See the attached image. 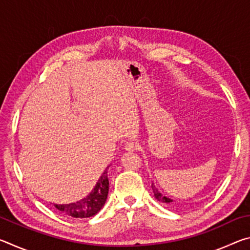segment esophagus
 Masks as SVG:
<instances>
[{
  "label": "esophagus",
  "instance_id": "esophagus-1",
  "mask_svg": "<svg viewBox=\"0 0 250 250\" xmlns=\"http://www.w3.org/2000/svg\"><path fill=\"white\" fill-rule=\"evenodd\" d=\"M125 151L132 152L137 149V145H135V142H133V141H128V142H125Z\"/></svg>",
  "mask_w": 250,
  "mask_h": 250
}]
</instances>
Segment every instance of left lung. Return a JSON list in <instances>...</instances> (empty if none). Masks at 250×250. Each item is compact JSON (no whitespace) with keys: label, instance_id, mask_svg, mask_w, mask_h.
I'll use <instances>...</instances> for the list:
<instances>
[{"label":"left lung","instance_id":"obj_1","mask_svg":"<svg viewBox=\"0 0 250 250\" xmlns=\"http://www.w3.org/2000/svg\"><path fill=\"white\" fill-rule=\"evenodd\" d=\"M151 188H152V189H153V193H154L155 198L160 203H162V204H166V205H173V200H171L170 197H167V196L164 195L163 193H161V191H159V189L156 188V186L153 183H152Z\"/></svg>","mask_w":250,"mask_h":250}]
</instances>
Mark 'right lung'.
<instances>
[{
	"label": "right lung",
	"mask_w": 250,
	"mask_h": 250,
	"mask_svg": "<svg viewBox=\"0 0 250 250\" xmlns=\"http://www.w3.org/2000/svg\"><path fill=\"white\" fill-rule=\"evenodd\" d=\"M108 168H105L103 175L99 177L94 189L83 200L77 201L70 204H54L58 210L62 211L68 216L75 218H87L95 216L98 211L103 208L105 201H107L109 192V180Z\"/></svg>",
	"instance_id": "obj_1"
}]
</instances>
